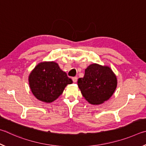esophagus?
I'll list each match as a JSON object with an SVG mask.
<instances>
[{
  "label": "esophagus",
  "mask_w": 146,
  "mask_h": 146,
  "mask_svg": "<svg viewBox=\"0 0 146 146\" xmlns=\"http://www.w3.org/2000/svg\"><path fill=\"white\" fill-rule=\"evenodd\" d=\"M77 80H78L77 77H74V78H72V81H73L74 83H76V81H77Z\"/></svg>",
  "instance_id": "esophagus-1"
}]
</instances>
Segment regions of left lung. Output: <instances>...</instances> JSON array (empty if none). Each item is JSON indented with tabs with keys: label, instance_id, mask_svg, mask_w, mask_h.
Instances as JSON below:
<instances>
[{
	"label": "left lung",
	"instance_id": "8db88e82",
	"mask_svg": "<svg viewBox=\"0 0 146 146\" xmlns=\"http://www.w3.org/2000/svg\"><path fill=\"white\" fill-rule=\"evenodd\" d=\"M78 85L86 101L94 105L104 103L113 96L117 86V79L110 66L93 63L85 70Z\"/></svg>",
	"mask_w": 146,
	"mask_h": 146
}]
</instances>
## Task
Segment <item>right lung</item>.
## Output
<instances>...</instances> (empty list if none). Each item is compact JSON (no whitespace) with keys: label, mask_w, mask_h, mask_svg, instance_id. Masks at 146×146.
<instances>
[{"label":"right lung","mask_w":146,"mask_h":146,"mask_svg":"<svg viewBox=\"0 0 146 146\" xmlns=\"http://www.w3.org/2000/svg\"><path fill=\"white\" fill-rule=\"evenodd\" d=\"M28 80L35 98L47 103L56 100L66 85L73 83L54 61L38 63L31 72Z\"/></svg>","instance_id":"right-lung-1"}]
</instances>
